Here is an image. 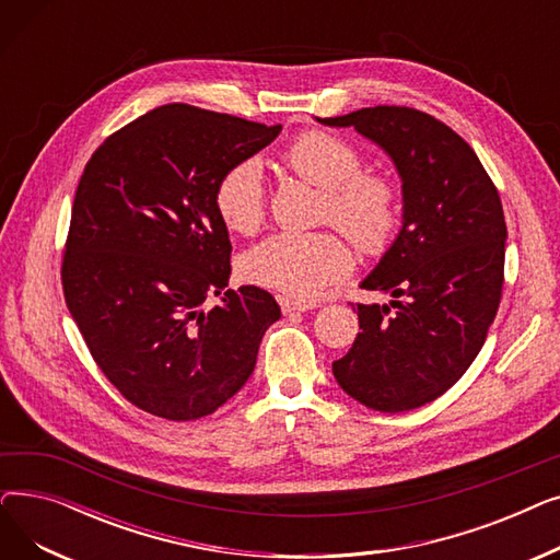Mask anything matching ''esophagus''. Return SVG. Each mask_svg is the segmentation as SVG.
I'll return each instance as SVG.
<instances>
[{
    "label": "esophagus",
    "instance_id": "1",
    "mask_svg": "<svg viewBox=\"0 0 560 560\" xmlns=\"http://www.w3.org/2000/svg\"><path fill=\"white\" fill-rule=\"evenodd\" d=\"M279 306H281V311H283V315L304 313V311L315 308V304H311V302H298V300H288V298H279Z\"/></svg>",
    "mask_w": 560,
    "mask_h": 560
}]
</instances>
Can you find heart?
Segmentation results:
<instances>
[{
  "label": "heart",
  "mask_w": 560,
  "mask_h": 560,
  "mask_svg": "<svg viewBox=\"0 0 560 560\" xmlns=\"http://www.w3.org/2000/svg\"><path fill=\"white\" fill-rule=\"evenodd\" d=\"M288 165L325 190L319 215L331 220L365 254L388 249L399 224V190L384 174L363 172L354 144L329 131H306L285 152ZM213 203L235 233L260 226L268 186L258 159H243L222 172ZM351 270L347 245L329 231H281L252 247L241 260L245 281L308 302Z\"/></svg>",
  "instance_id": "1"
}]
</instances>
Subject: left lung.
I'll list each match as a JSON object with an SVG mask.
<instances>
[{
    "label": "left lung",
    "instance_id": "obj_1",
    "mask_svg": "<svg viewBox=\"0 0 560 560\" xmlns=\"http://www.w3.org/2000/svg\"><path fill=\"white\" fill-rule=\"evenodd\" d=\"M327 127H354L401 179V229L361 288L390 304H359L354 345L334 363L340 388L381 413L447 393L472 365L502 300L506 222L479 156L456 131L408 106H374Z\"/></svg>",
    "mask_w": 560,
    "mask_h": 560
}]
</instances>
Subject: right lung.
<instances>
[{
  "mask_svg": "<svg viewBox=\"0 0 560 560\" xmlns=\"http://www.w3.org/2000/svg\"><path fill=\"white\" fill-rule=\"evenodd\" d=\"M281 125L167 104L108 136L77 186L63 254L72 319L110 384L147 413L211 416L254 372L281 317L270 292L226 290L231 243L213 192ZM223 304L203 312L206 296Z\"/></svg>",
  "mask_w": 560,
  "mask_h": 560,
  "instance_id": "1",
  "label": "right lung"
}]
</instances>
